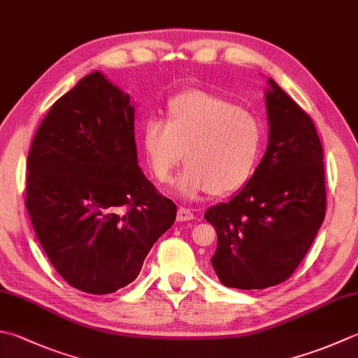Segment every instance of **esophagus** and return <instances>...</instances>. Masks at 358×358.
<instances>
[{
	"label": "esophagus",
	"instance_id": "34e87169",
	"mask_svg": "<svg viewBox=\"0 0 358 358\" xmlns=\"http://www.w3.org/2000/svg\"><path fill=\"white\" fill-rule=\"evenodd\" d=\"M194 213L191 211V209L187 208H178V213H177V220L178 222H187V220H192L194 219Z\"/></svg>",
	"mask_w": 358,
	"mask_h": 358
}]
</instances>
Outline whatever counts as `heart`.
I'll use <instances>...</instances> for the list:
<instances>
[{"mask_svg": "<svg viewBox=\"0 0 358 358\" xmlns=\"http://www.w3.org/2000/svg\"><path fill=\"white\" fill-rule=\"evenodd\" d=\"M144 150L161 183L186 159L173 192L194 200L211 191L227 195L250 180L261 155L264 129L250 111L223 97L187 91L167 103L166 122L150 119L144 127Z\"/></svg>", "mask_w": 358, "mask_h": 358, "instance_id": "obj_1", "label": "heart"}]
</instances>
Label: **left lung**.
<instances>
[{
    "mask_svg": "<svg viewBox=\"0 0 358 358\" xmlns=\"http://www.w3.org/2000/svg\"><path fill=\"white\" fill-rule=\"evenodd\" d=\"M268 83L265 155L233 199L205 213L217 233V276L242 290L289 279L326 214L323 145L315 124L275 80Z\"/></svg>",
    "mask_w": 358,
    "mask_h": 358,
    "instance_id": "obj_1",
    "label": "left lung"
}]
</instances>
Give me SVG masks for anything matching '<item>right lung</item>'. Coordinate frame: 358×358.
I'll return each instance as SVG.
<instances>
[{
    "label": "right lung",
    "mask_w": 358,
    "mask_h": 358,
    "mask_svg": "<svg viewBox=\"0 0 358 358\" xmlns=\"http://www.w3.org/2000/svg\"><path fill=\"white\" fill-rule=\"evenodd\" d=\"M26 209L65 281L91 295L129 285L177 206L138 166L135 108L94 71L55 101L27 155Z\"/></svg>",
    "instance_id": "add662e5"
}]
</instances>
